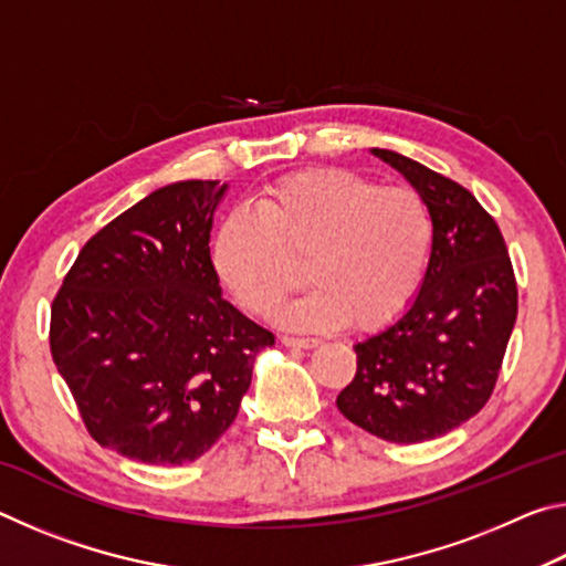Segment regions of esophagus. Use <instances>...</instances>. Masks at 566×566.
I'll return each mask as SVG.
<instances>
[{
	"mask_svg": "<svg viewBox=\"0 0 566 566\" xmlns=\"http://www.w3.org/2000/svg\"><path fill=\"white\" fill-rule=\"evenodd\" d=\"M280 342L284 347H296V349H312V347H319V339H312V337H290V334H282Z\"/></svg>",
	"mask_w": 566,
	"mask_h": 566,
	"instance_id": "34e87169",
	"label": "esophagus"
}]
</instances>
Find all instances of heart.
<instances>
[{"label":"heart","instance_id":"b5f03b06","mask_svg":"<svg viewBox=\"0 0 566 566\" xmlns=\"http://www.w3.org/2000/svg\"><path fill=\"white\" fill-rule=\"evenodd\" d=\"M429 249L432 217L415 189L317 169L272 181L224 217L212 266L244 310L270 314L296 282L292 260L304 256L310 290L276 310V322L375 329L415 296Z\"/></svg>","mask_w":566,"mask_h":566}]
</instances>
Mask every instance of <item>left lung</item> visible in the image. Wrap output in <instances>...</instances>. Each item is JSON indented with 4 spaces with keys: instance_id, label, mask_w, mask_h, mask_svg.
Instances as JSON below:
<instances>
[{
    "instance_id": "left-lung-1",
    "label": "left lung",
    "mask_w": 566,
    "mask_h": 566,
    "mask_svg": "<svg viewBox=\"0 0 566 566\" xmlns=\"http://www.w3.org/2000/svg\"><path fill=\"white\" fill-rule=\"evenodd\" d=\"M432 217V254L417 294L385 329L354 344L357 375L337 407L395 444L444 437L490 399L516 322V282L494 219L472 191L391 149Z\"/></svg>"
}]
</instances>
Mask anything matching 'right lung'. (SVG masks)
Returning <instances> with one entry per match:
<instances>
[{
    "instance_id": "obj_1",
    "label": "right lung",
    "mask_w": 566,
    "mask_h": 566,
    "mask_svg": "<svg viewBox=\"0 0 566 566\" xmlns=\"http://www.w3.org/2000/svg\"><path fill=\"white\" fill-rule=\"evenodd\" d=\"M229 185L175 181L94 234L52 304L60 375L102 447L195 462L237 419L274 334L222 296L209 232Z\"/></svg>"
}]
</instances>
